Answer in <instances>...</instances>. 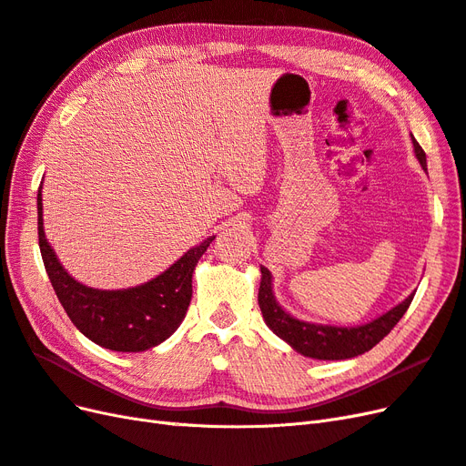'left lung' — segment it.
Returning a JSON list of instances; mask_svg holds the SVG:
<instances>
[{
	"instance_id": "obj_1",
	"label": "left lung",
	"mask_w": 466,
	"mask_h": 466,
	"mask_svg": "<svg viewBox=\"0 0 466 466\" xmlns=\"http://www.w3.org/2000/svg\"><path fill=\"white\" fill-rule=\"evenodd\" d=\"M416 159L420 161L421 168L428 171L426 165V153L420 147V144L412 137ZM260 288H258V305L264 317V322L270 327V330L286 340L295 351L301 356L315 358V360H350L365 354L373 346H377L383 338L394 329L406 309L410 307L414 293L392 307L390 311L373 319L361 327H330V324H315L305 322L291 317L281 309L274 298L272 291V274L268 268L260 266Z\"/></svg>"
}]
</instances>
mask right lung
Listing matches in <instances>:
<instances>
[{"label":"right lung","mask_w":466,"mask_h":466,"mask_svg":"<svg viewBox=\"0 0 466 466\" xmlns=\"http://www.w3.org/2000/svg\"><path fill=\"white\" fill-rule=\"evenodd\" d=\"M42 188V187H40ZM38 188V247L50 284L76 329L91 342L115 351H144L165 342L187 315L192 274L216 237L185 252L168 270L128 289H93L69 276L56 258L42 228Z\"/></svg>","instance_id":"add662e5"}]
</instances>
